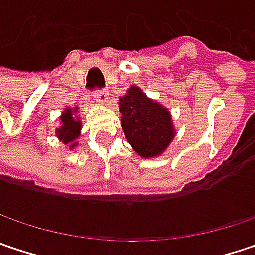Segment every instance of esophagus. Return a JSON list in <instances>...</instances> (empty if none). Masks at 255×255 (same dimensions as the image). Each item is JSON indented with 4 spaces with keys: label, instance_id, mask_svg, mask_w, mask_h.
Segmentation results:
<instances>
[{
    "label": "esophagus",
    "instance_id": "34e87169",
    "mask_svg": "<svg viewBox=\"0 0 255 255\" xmlns=\"http://www.w3.org/2000/svg\"><path fill=\"white\" fill-rule=\"evenodd\" d=\"M94 98H95V101L99 102V104H105L108 101V92L107 91H98V92H95Z\"/></svg>",
    "mask_w": 255,
    "mask_h": 255
}]
</instances>
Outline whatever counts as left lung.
Returning <instances> with one entry per match:
<instances>
[{
    "label": "left lung",
    "instance_id": "left-lung-1",
    "mask_svg": "<svg viewBox=\"0 0 255 255\" xmlns=\"http://www.w3.org/2000/svg\"><path fill=\"white\" fill-rule=\"evenodd\" d=\"M121 127L127 141L142 158L160 156L174 138L167 108L150 99L138 86H131L120 98Z\"/></svg>",
    "mask_w": 255,
    "mask_h": 255
}]
</instances>
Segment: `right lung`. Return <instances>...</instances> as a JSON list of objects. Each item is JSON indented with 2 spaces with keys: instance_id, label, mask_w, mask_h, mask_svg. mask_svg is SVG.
<instances>
[{
  "instance_id": "right-lung-1",
  "label": "right lung",
  "mask_w": 255,
  "mask_h": 255,
  "mask_svg": "<svg viewBox=\"0 0 255 255\" xmlns=\"http://www.w3.org/2000/svg\"><path fill=\"white\" fill-rule=\"evenodd\" d=\"M78 111V107H66L63 114L60 115V127L56 129L57 138L60 141H63V144H68L69 148L73 150V147L78 144L75 141L79 134H81V120L78 117H75V113Z\"/></svg>"
}]
</instances>
